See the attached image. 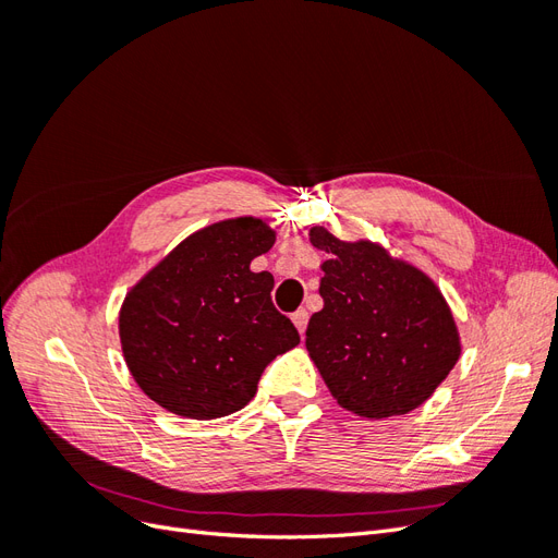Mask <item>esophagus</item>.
Returning <instances> with one entry per match:
<instances>
[{"label":"esophagus","mask_w":558,"mask_h":558,"mask_svg":"<svg viewBox=\"0 0 558 558\" xmlns=\"http://www.w3.org/2000/svg\"><path fill=\"white\" fill-rule=\"evenodd\" d=\"M293 324H295V328L300 330V335H305V330H307V320H310V314L305 312V310H298V312H293Z\"/></svg>","instance_id":"obj_1"}]
</instances>
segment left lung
Returning <instances> with one entry per match:
<instances>
[{
	"instance_id": "left-lung-1",
	"label": "left lung",
	"mask_w": 558,
	"mask_h": 558,
	"mask_svg": "<svg viewBox=\"0 0 558 558\" xmlns=\"http://www.w3.org/2000/svg\"><path fill=\"white\" fill-rule=\"evenodd\" d=\"M328 253L324 310L310 318L307 351L344 410L384 418L426 402L461 356L453 316L437 286L377 244H347L312 228Z\"/></svg>"
}]
</instances>
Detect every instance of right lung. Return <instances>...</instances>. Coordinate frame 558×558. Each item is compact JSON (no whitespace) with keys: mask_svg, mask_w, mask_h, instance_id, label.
I'll return each mask as SVG.
<instances>
[{"mask_svg":"<svg viewBox=\"0 0 558 558\" xmlns=\"http://www.w3.org/2000/svg\"><path fill=\"white\" fill-rule=\"evenodd\" d=\"M272 244L258 218L214 223L130 291L121 342L150 400L191 418L232 414L256 396L265 367L300 342L275 307L272 275L248 267Z\"/></svg>","mask_w":558,"mask_h":558,"instance_id":"right-lung-1","label":"right lung"}]
</instances>
